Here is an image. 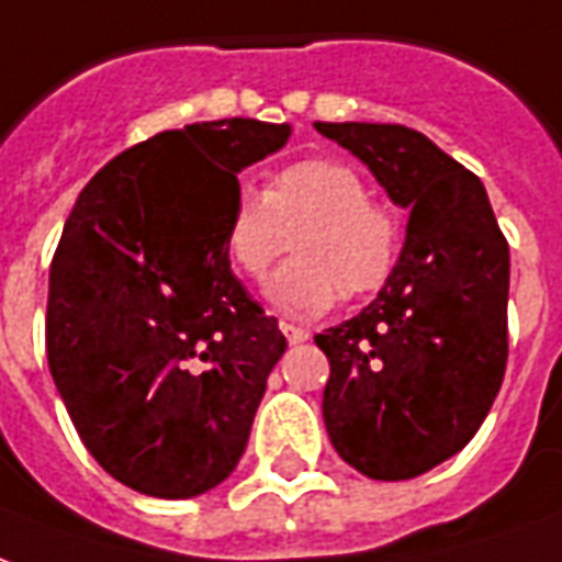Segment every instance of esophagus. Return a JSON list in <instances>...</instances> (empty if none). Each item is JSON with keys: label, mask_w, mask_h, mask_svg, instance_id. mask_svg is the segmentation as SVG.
<instances>
[{"label": "esophagus", "mask_w": 562, "mask_h": 562, "mask_svg": "<svg viewBox=\"0 0 562 562\" xmlns=\"http://www.w3.org/2000/svg\"><path fill=\"white\" fill-rule=\"evenodd\" d=\"M280 330H282V336H285V339H289L292 345H301V342H306V339H310V330H303V327H294V324H289V322H280Z\"/></svg>", "instance_id": "34e87169"}]
</instances>
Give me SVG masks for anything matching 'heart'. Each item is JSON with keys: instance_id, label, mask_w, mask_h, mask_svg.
Wrapping results in <instances>:
<instances>
[{"instance_id": "obj_1", "label": "heart", "mask_w": 562, "mask_h": 562, "mask_svg": "<svg viewBox=\"0 0 562 562\" xmlns=\"http://www.w3.org/2000/svg\"><path fill=\"white\" fill-rule=\"evenodd\" d=\"M285 238H294V261L270 277L265 294L297 318L327 313L339 294L360 301L381 292L402 252L398 220L339 160H301L270 178L265 193L247 184L235 193L223 247L240 277L261 280Z\"/></svg>"}]
</instances>
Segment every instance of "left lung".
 I'll return each mask as SVG.
<instances>
[{
    "instance_id": "8db88e82",
    "label": "left lung",
    "mask_w": 562,
    "mask_h": 562,
    "mask_svg": "<svg viewBox=\"0 0 562 562\" xmlns=\"http://www.w3.org/2000/svg\"><path fill=\"white\" fill-rule=\"evenodd\" d=\"M411 207L393 277L366 310L327 327L324 426L369 480H414L476 435L506 372L509 244L485 187L402 124L315 122Z\"/></svg>"
}]
</instances>
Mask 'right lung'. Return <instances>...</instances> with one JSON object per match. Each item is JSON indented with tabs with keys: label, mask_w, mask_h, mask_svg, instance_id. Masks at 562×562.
Returning a JSON list of instances; mask_svg holds the SVG:
<instances>
[{
	"label": "right lung",
	"mask_w": 562,
	"mask_h": 562,
	"mask_svg": "<svg viewBox=\"0 0 562 562\" xmlns=\"http://www.w3.org/2000/svg\"><path fill=\"white\" fill-rule=\"evenodd\" d=\"M289 124L220 119L133 145L82 187L49 265L47 360L86 450L166 501L238 468L285 336L232 273L238 172Z\"/></svg>",
	"instance_id": "1"
}]
</instances>
